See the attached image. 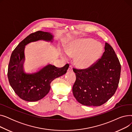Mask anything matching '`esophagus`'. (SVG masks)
Here are the masks:
<instances>
[{
	"label": "esophagus",
	"instance_id": "34e87169",
	"mask_svg": "<svg viewBox=\"0 0 132 132\" xmlns=\"http://www.w3.org/2000/svg\"><path fill=\"white\" fill-rule=\"evenodd\" d=\"M68 71V72H72V65H70V66H69Z\"/></svg>",
	"mask_w": 132,
	"mask_h": 132
}]
</instances>
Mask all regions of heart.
<instances>
[{
    "label": "heart",
    "instance_id": "1",
    "mask_svg": "<svg viewBox=\"0 0 132 132\" xmlns=\"http://www.w3.org/2000/svg\"><path fill=\"white\" fill-rule=\"evenodd\" d=\"M103 52L102 44L91 38H82L73 42L66 50V54L77 57L76 63L81 68L92 67L101 57Z\"/></svg>",
    "mask_w": 132,
    "mask_h": 132
}]
</instances>
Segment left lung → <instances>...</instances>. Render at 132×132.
I'll return each mask as SVG.
<instances>
[{
	"label": "left lung",
	"mask_w": 132,
	"mask_h": 132,
	"mask_svg": "<svg viewBox=\"0 0 132 132\" xmlns=\"http://www.w3.org/2000/svg\"><path fill=\"white\" fill-rule=\"evenodd\" d=\"M102 57L92 67L77 70L72 91L81 104L92 107L105 104L115 94L119 82L121 65L112 47L105 43Z\"/></svg>",
	"instance_id": "left-lung-1"
}]
</instances>
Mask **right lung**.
<instances>
[{
    "label": "right lung",
    "instance_id": "1",
    "mask_svg": "<svg viewBox=\"0 0 132 132\" xmlns=\"http://www.w3.org/2000/svg\"><path fill=\"white\" fill-rule=\"evenodd\" d=\"M53 37L50 32L42 31L31 33L21 42L12 53L7 77L14 91L23 100L32 102L43 98L49 92L51 82L67 72L69 67L68 64L61 68L47 65L33 74L24 72L23 64L25 46L39 40L52 42Z\"/></svg>",
    "mask_w": 132,
    "mask_h": 132
}]
</instances>
